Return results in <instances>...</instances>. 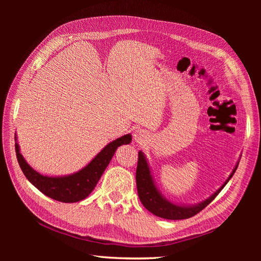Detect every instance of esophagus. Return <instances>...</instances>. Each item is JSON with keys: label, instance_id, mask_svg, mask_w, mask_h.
Wrapping results in <instances>:
<instances>
[{"label": "esophagus", "instance_id": "34e87169", "mask_svg": "<svg viewBox=\"0 0 261 261\" xmlns=\"http://www.w3.org/2000/svg\"><path fill=\"white\" fill-rule=\"evenodd\" d=\"M133 138H134V141L138 143V144H144V143H146L148 141L149 135H148L147 131L139 129V130L134 131Z\"/></svg>", "mask_w": 261, "mask_h": 261}]
</instances>
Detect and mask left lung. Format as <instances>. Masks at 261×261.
<instances>
[{"label":"left lung","instance_id":"8db88e82","mask_svg":"<svg viewBox=\"0 0 261 261\" xmlns=\"http://www.w3.org/2000/svg\"><path fill=\"white\" fill-rule=\"evenodd\" d=\"M240 159L241 155L226 181L212 196L197 204H180L171 202L161 193V190L159 189L154 181L149 162L145 153L142 150H140L138 168H136V186H138L140 200L150 213L158 217L168 219V220H182V219L193 217L201 212L203 208L206 207L224 188V186L228 183V181L231 179L235 171L237 170Z\"/></svg>","mask_w":261,"mask_h":261}]
</instances>
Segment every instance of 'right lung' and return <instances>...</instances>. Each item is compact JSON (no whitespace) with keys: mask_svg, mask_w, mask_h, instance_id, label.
Masks as SVG:
<instances>
[{"mask_svg":"<svg viewBox=\"0 0 261 261\" xmlns=\"http://www.w3.org/2000/svg\"><path fill=\"white\" fill-rule=\"evenodd\" d=\"M16 153L19 165L25 176L41 193L56 201L75 203L86 199L97 185L116 149L121 145H128L132 141L130 133L110 142L96 154L90 163L80 170L66 175H46L35 170L20 152L18 136L15 133Z\"/></svg>","mask_w":261,"mask_h":261,"instance_id":"obj_1","label":"right lung"}]
</instances>
